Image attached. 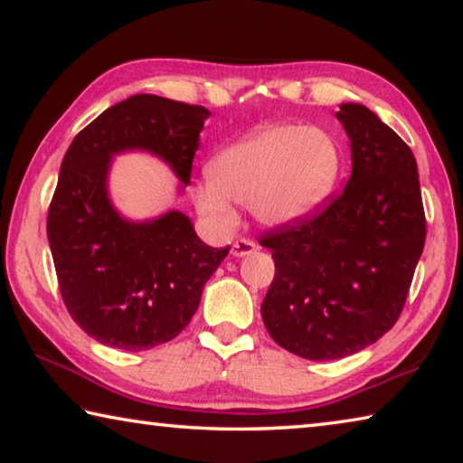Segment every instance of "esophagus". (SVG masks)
Listing matches in <instances>:
<instances>
[{
	"label": "esophagus",
	"instance_id": "esophagus-1",
	"mask_svg": "<svg viewBox=\"0 0 463 463\" xmlns=\"http://www.w3.org/2000/svg\"><path fill=\"white\" fill-rule=\"evenodd\" d=\"M257 250H260V245H257L255 241H250V239H237V241L232 242L231 253H232L234 257H245V255L257 253Z\"/></svg>",
	"mask_w": 463,
	"mask_h": 463
}]
</instances>
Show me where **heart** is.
Returning <instances> with one entry per match:
<instances>
[{"instance_id":"heart-1","label":"heart","mask_w":463,"mask_h":463,"mask_svg":"<svg viewBox=\"0 0 463 463\" xmlns=\"http://www.w3.org/2000/svg\"><path fill=\"white\" fill-rule=\"evenodd\" d=\"M208 174L194 187L195 208L208 222L231 231L237 202L250 206L260 222L284 226L328 200L341 175V148L320 128L273 124L226 146Z\"/></svg>"}]
</instances>
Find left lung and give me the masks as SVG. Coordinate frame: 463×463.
<instances>
[{
	"label": "left lung",
	"instance_id": "obj_1",
	"mask_svg": "<svg viewBox=\"0 0 463 463\" xmlns=\"http://www.w3.org/2000/svg\"><path fill=\"white\" fill-rule=\"evenodd\" d=\"M336 118L354 163L345 190L260 241L276 261L265 328L312 362L354 355L396 325L427 237L411 146L362 104H341Z\"/></svg>",
	"mask_w": 463,
	"mask_h": 463
}]
</instances>
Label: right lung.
Here are the masks:
<instances>
[{
    "mask_svg": "<svg viewBox=\"0 0 463 463\" xmlns=\"http://www.w3.org/2000/svg\"><path fill=\"white\" fill-rule=\"evenodd\" d=\"M203 106L138 93L120 101L73 138L61 163L46 234L69 315L108 347L145 351L184 331L203 284L231 247L202 242L190 218L171 210L130 222L108 198L112 155L143 148L190 184Z\"/></svg>",
    "mask_w": 463,
    "mask_h": 463,
    "instance_id": "add662e5",
    "label": "right lung"
}]
</instances>
